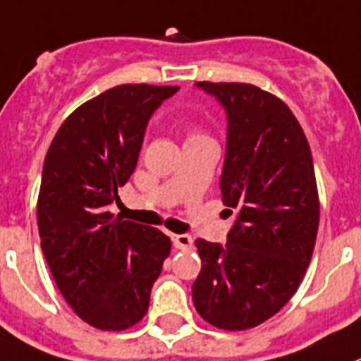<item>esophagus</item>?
I'll return each instance as SVG.
<instances>
[{
    "mask_svg": "<svg viewBox=\"0 0 361 361\" xmlns=\"http://www.w3.org/2000/svg\"><path fill=\"white\" fill-rule=\"evenodd\" d=\"M172 243L176 249L189 250L192 247V238L189 234H172Z\"/></svg>",
    "mask_w": 361,
    "mask_h": 361,
    "instance_id": "esophagus-1",
    "label": "esophagus"
}]
</instances>
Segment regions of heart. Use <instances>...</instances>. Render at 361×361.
Listing matches in <instances>:
<instances>
[{"instance_id": "obj_1", "label": "heart", "mask_w": 361, "mask_h": 361, "mask_svg": "<svg viewBox=\"0 0 361 361\" xmlns=\"http://www.w3.org/2000/svg\"><path fill=\"white\" fill-rule=\"evenodd\" d=\"M200 137H205V136H202V134H198V133H192L189 136V140H187V142H190V140H200Z\"/></svg>"}]
</instances>
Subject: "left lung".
Instances as JSON below:
<instances>
[{
    "instance_id": "left-lung-1",
    "label": "left lung",
    "mask_w": 361,
    "mask_h": 361,
    "mask_svg": "<svg viewBox=\"0 0 361 361\" xmlns=\"http://www.w3.org/2000/svg\"><path fill=\"white\" fill-rule=\"evenodd\" d=\"M196 87L227 114L219 189L234 224L225 243L196 240L202 272L194 307L214 327L245 331L289 302L311 263L319 224L311 147L272 94L247 83Z\"/></svg>"
}]
</instances>
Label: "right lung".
Listing matches in <instances>:
<instances>
[{"instance_id":"right-lung-1","label":"right lung","mask_w":361,"mask_h":361,"mask_svg":"<svg viewBox=\"0 0 361 361\" xmlns=\"http://www.w3.org/2000/svg\"><path fill=\"white\" fill-rule=\"evenodd\" d=\"M180 87L118 85L78 106L45 156L37 198L42 250L59 293L83 322L123 331L145 316L171 252L154 227L109 205L136 169L150 116Z\"/></svg>"}]
</instances>
